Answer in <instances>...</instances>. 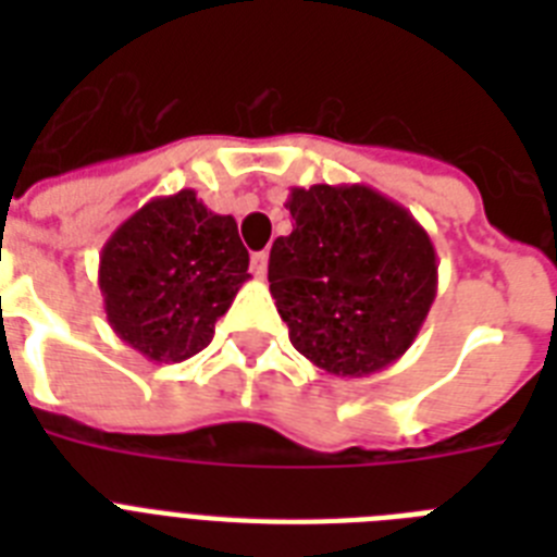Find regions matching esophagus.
Wrapping results in <instances>:
<instances>
[{"instance_id":"1","label":"esophagus","mask_w":557,"mask_h":557,"mask_svg":"<svg viewBox=\"0 0 557 557\" xmlns=\"http://www.w3.org/2000/svg\"><path fill=\"white\" fill-rule=\"evenodd\" d=\"M251 271L257 277H265V271H269V253L257 251L251 253Z\"/></svg>"}]
</instances>
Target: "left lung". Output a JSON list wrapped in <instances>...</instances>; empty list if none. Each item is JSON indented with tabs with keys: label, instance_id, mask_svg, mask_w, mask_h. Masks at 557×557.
<instances>
[{
	"label": "left lung",
	"instance_id": "1",
	"mask_svg": "<svg viewBox=\"0 0 557 557\" xmlns=\"http://www.w3.org/2000/svg\"><path fill=\"white\" fill-rule=\"evenodd\" d=\"M292 234L269 283L288 338L318 370L361 379L413 344L436 297V251L398 201L367 185L292 187Z\"/></svg>",
	"mask_w": 557,
	"mask_h": 557
}]
</instances>
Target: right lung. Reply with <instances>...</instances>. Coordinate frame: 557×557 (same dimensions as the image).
I'll return each mask as SVG.
<instances>
[{
  "label": "right lung",
  "instance_id": "obj_1",
  "mask_svg": "<svg viewBox=\"0 0 557 557\" xmlns=\"http://www.w3.org/2000/svg\"><path fill=\"white\" fill-rule=\"evenodd\" d=\"M248 277L236 219L205 208L196 190L135 210L107 239L98 269L109 326L144 358L164 364L208 347Z\"/></svg>",
  "mask_w": 557,
  "mask_h": 557
}]
</instances>
